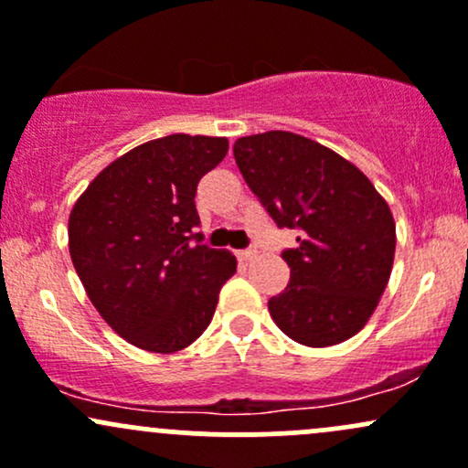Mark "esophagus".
Returning a JSON list of instances; mask_svg holds the SVG:
<instances>
[{"instance_id":"34e87169","label":"esophagus","mask_w":468,"mask_h":468,"mask_svg":"<svg viewBox=\"0 0 468 468\" xmlns=\"http://www.w3.org/2000/svg\"><path fill=\"white\" fill-rule=\"evenodd\" d=\"M240 261H252L256 256V250H240V252H236Z\"/></svg>"}]
</instances>
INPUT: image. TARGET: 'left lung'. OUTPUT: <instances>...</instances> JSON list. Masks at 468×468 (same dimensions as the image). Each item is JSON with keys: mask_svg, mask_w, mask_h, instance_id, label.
<instances>
[{"mask_svg": "<svg viewBox=\"0 0 468 468\" xmlns=\"http://www.w3.org/2000/svg\"><path fill=\"white\" fill-rule=\"evenodd\" d=\"M245 183L279 228H296L285 250L290 283L268 301L274 324L310 348L341 344L368 324L395 259V220L384 196L350 160L290 132L239 138Z\"/></svg>", "mask_w": 468, "mask_h": 468, "instance_id": "left-lung-1", "label": "left lung"}]
</instances>
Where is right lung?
<instances>
[{
	"label": "right lung",
	"instance_id": "right-lung-1",
	"mask_svg": "<svg viewBox=\"0 0 468 468\" xmlns=\"http://www.w3.org/2000/svg\"><path fill=\"white\" fill-rule=\"evenodd\" d=\"M228 149V138L214 135L149 140L107 165L75 200V272L100 316L135 348L169 355L194 344L236 272L232 252L194 234L198 180Z\"/></svg>",
	"mask_w": 468,
	"mask_h": 468
}]
</instances>
